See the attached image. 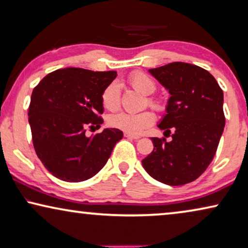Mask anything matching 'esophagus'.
Returning a JSON list of instances; mask_svg holds the SVG:
<instances>
[{"mask_svg": "<svg viewBox=\"0 0 248 248\" xmlns=\"http://www.w3.org/2000/svg\"><path fill=\"white\" fill-rule=\"evenodd\" d=\"M124 137L125 138H128V139H134V140H138V139H140V137H139V135H134V134L127 133V132H125Z\"/></svg>", "mask_w": 248, "mask_h": 248, "instance_id": "obj_1", "label": "esophagus"}]
</instances>
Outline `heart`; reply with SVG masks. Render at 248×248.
<instances>
[{
    "instance_id": "b5f03b06",
    "label": "heart",
    "mask_w": 248,
    "mask_h": 248,
    "mask_svg": "<svg viewBox=\"0 0 248 248\" xmlns=\"http://www.w3.org/2000/svg\"><path fill=\"white\" fill-rule=\"evenodd\" d=\"M131 86L144 96H150L157 89L155 82L148 74L143 72H134L128 77ZM101 104L107 110H116L121 104V86L117 81H113L105 88L101 93ZM148 104L154 108H159L160 104L154 98H148ZM155 114L150 110L141 113H127L121 111L109 117L108 124L111 127L125 131L131 134H141L155 122Z\"/></svg>"
}]
</instances>
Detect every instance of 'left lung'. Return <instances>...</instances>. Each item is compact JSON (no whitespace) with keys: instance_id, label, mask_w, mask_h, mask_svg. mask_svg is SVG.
I'll return each mask as SVG.
<instances>
[{"instance_id":"obj_1","label":"left lung","mask_w":248,"mask_h":248,"mask_svg":"<svg viewBox=\"0 0 248 248\" xmlns=\"http://www.w3.org/2000/svg\"><path fill=\"white\" fill-rule=\"evenodd\" d=\"M168 90L166 114L158 127L171 141L152 138L154 151L142 160L152 178L171 186L200 177L215 157L225 127L223 93L212 74L193 64L174 62L150 69Z\"/></svg>"}]
</instances>
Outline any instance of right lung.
Here are the masks:
<instances>
[{
	"instance_id": "add662e5",
	"label": "right lung",
	"mask_w": 248,
	"mask_h": 248,
	"mask_svg": "<svg viewBox=\"0 0 248 248\" xmlns=\"http://www.w3.org/2000/svg\"><path fill=\"white\" fill-rule=\"evenodd\" d=\"M116 76V71L66 67L47 74L32 90L28 116L33 148L56 178L71 183L91 178L123 138L118 128L86 135L87 127H100L104 122L101 93Z\"/></svg>"
}]
</instances>
